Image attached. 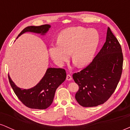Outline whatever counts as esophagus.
Masks as SVG:
<instances>
[{
    "mask_svg": "<svg viewBox=\"0 0 130 130\" xmlns=\"http://www.w3.org/2000/svg\"><path fill=\"white\" fill-rule=\"evenodd\" d=\"M71 79H72V77H71V75H70V74H67V80H71Z\"/></svg>",
    "mask_w": 130,
    "mask_h": 130,
    "instance_id": "1",
    "label": "esophagus"
}]
</instances>
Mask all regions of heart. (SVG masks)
Instances as JSON below:
<instances>
[{
    "mask_svg": "<svg viewBox=\"0 0 130 130\" xmlns=\"http://www.w3.org/2000/svg\"><path fill=\"white\" fill-rule=\"evenodd\" d=\"M100 43L96 30L83 27H73L62 30L58 37V43L51 44L50 54L59 65L68 60L70 54L79 67L87 65L92 61Z\"/></svg>",
    "mask_w": 130,
    "mask_h": 130,
    "instance_id": "b5f03b06",
    "label": "heart"
}]
</instances>
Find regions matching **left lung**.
<instances>
[{
    "instance_id": "8db88e82",
    "label": "left lung",
    "mask_w": 130,
    "mask_h": 130,
    "mask_svg": "<svg viewBox=\"0 0 130 130\" xmlns=\"http://www.w3.org/2000/svg\"><path fill=\"white\" fill-rule=\"evenodd\" d=\"M120 43L109 27L103 46L92 62L73 74L79 86L75 98L83 107L103 104L114 93L121 77L123 54Z\"/></svg>"
}]
</instances>
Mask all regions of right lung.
Listing matches in <instances>:
<instances>
[{"instance_id": "1", "label": "right lung", "mask_w": 130, "mask_h": 130, "mask_svg": "<svg viewBox=\"0 0 130 130\" xmlns=\"http://www.w3.org/2000/svg\"><path fill=\"white\" fill-rule=\"evenodd\" d=\"M51 26L27 27L19 34L17 38L25 32H34L45 35ZM66 71L62 68H49L41 80L34 87L29 89H21L16 86L8 75L10 84L18 98L28 108L45 109L53 103L56 89L65 80Z\"/></svg>"}]
</instances>
